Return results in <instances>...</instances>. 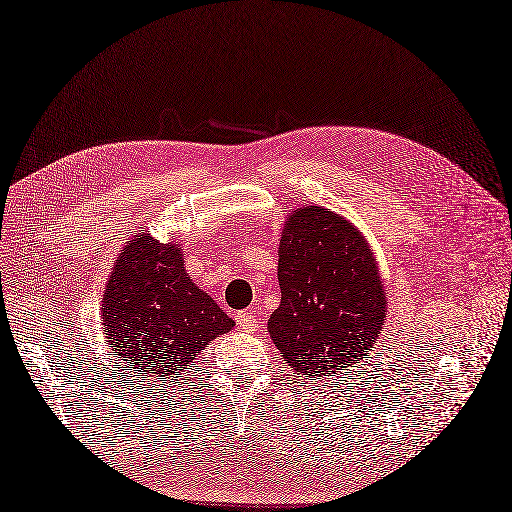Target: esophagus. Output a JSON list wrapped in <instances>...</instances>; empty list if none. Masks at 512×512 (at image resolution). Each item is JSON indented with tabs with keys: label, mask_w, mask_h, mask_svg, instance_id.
<instances>
[{
	"label": "esophagus",
	"mask_w": 512,
	"mask_h": 512,
	"mask_svg": "<svg viewBox=\"0 0 512 512\" xmlns=\"http://www.w3.org/2000/svg\"><path fill=\"white\" fill-rule=\"evenodd\" d=\"M236 320H238V327H240L242 331H255V329H257V325H255L257 320H255L253 310H242V312H238Z\"/></svg>",
	"instance_id": "1"
}]
</instances>
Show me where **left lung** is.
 <instances>
[{"mask_svg":"<svg viewBox=\"0 0 512 512\" xmlns=\"http://www.w3.org/2000/svg\"><path fill=\"white\" fill-rule=\"evenodd\" d=\"M280 306L268 323L299 375H323L365 358L380 337L386 295L365 238L320 206L293 211L278 251Z\"/></svg>","mask_w":512,"mask_h":512,"instance_id":"1","label":"left lung"}]
</instances>
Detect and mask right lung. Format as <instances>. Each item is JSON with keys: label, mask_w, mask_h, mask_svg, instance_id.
<instances>
[{"label": "right lung", "mask_w": 512, "mask_h": 512, "mask_svg": "<svg viewBox=\"0 0 512 512\" xmlns=\"http://www.w3.org/2000/svg\"><path fill=\"white\" fill-rule=\"evenodd\" d=\"M109 348L132 371L166 382L179 375L234 320L183 270L181 249L145 232L118 257L103 295Z\"/></svg>", "instance_id": "1"}]
</instances>
